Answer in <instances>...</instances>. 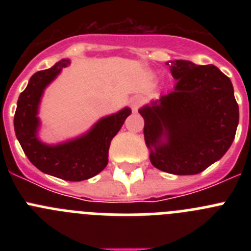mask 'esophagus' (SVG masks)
<instances>
[{
	"instance_id": "1",
	"label": "esophagus",
	"mask_w": 251,
	"mask_h": 251,
	"mask_svg": "<svg viewBox=\"0 0 251 251\" xmlns=\"http://www.w3.org/2000/svg\"><path fill=\"white\" fill-rule=\"evenodd\" d=\"M129 104H130V108H132L133 112H137V109H138L139 105L142 104V98L141 97H138V95H136V97L130 98Z\"/></svg>"
}]
</instances>
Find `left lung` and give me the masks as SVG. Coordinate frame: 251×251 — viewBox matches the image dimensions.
<instances>
[{
	"label": "left lung",
	"instance_id": "obj_1",
	"mask_svg": "<svg viewBox=\"0 0 251 251\" xmlns=\"http://www.w3.org/2000/svg\"><path fill=\"white\" fill-rule=\"evenodd\" d=\"M174 89L138 110L151 163L172 175H196L227 152L239 124L231 80L215 65L167 61Z\"/></svg>",
	"mask_w": 251,
	"mask_h": 251
}]
</instances>
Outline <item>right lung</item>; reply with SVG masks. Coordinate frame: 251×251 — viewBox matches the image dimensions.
<instances>
[{
  "instance_id": "obj_1",
  "label": "right lung",
  "mask_w": 251,
  "mask_h": 251,
  "mask_svg": "<svg viewBox=\"0 0 251 251\" xmlns=\"http://www.w3.org/2000/svg\"><path fill=\"white\" fill-rule=\"evenodd\" d=\"M70 60L61 59L52 68L35 73L20 94L13 118L15 133L30 162L41 172L65 181L92 178L108 165V152L114 136L132 113L126 106L99 119L88 132L56 145L40 139L39 108L45 89L57 77Z\"/></svg>"
}]
</instances>
